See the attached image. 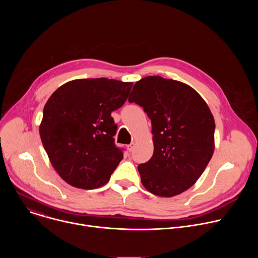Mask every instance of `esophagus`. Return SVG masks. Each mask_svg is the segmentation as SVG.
I'll return each instance as SVG.
<instances>
[{"instance_id":"obj_1","label":"esophagus","mask_w":258,"mask_h":258,"mask_svg":"<svg viewBox=\"0 0 258 258\" xmlns=\"http://www.w3.org/2000/svg\"><path fill=\"white\" fill-rule=\"evenodd\" d=\"M126 147H127V150H128L130 152H132V151L134 150V147H135V143H131V144H130V145H127Z\"/></svg>"}]
</instances>
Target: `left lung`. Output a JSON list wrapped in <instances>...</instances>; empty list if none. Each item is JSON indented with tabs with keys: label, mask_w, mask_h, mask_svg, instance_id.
<instances>
[{
	"label": "left lung",
	"mask_w": 258,
	"mask_h": 258,
	"mask_svg": "<svg viewBox=\"0 0 258 258\" xmlns=\"http://www.w3.org/2000/svg\"><path fill=\"white\" fill-rule=\"evenodd\" d=\"M128 102L140 105L151 119L154 152L138 170L143 186L160 197L191 188L214 151L213 115L190 86L161 77L137 82Z\"/></svg>",
	"instance_id": "obj_1"
}]
</instances>
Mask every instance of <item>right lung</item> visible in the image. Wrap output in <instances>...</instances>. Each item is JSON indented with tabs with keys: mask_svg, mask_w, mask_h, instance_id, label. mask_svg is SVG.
<instances>
[{
	"mask_svg": "<svg viewBox=\"0 0 258 258\" xmlns=\"http://www.w3.org/2000/svg\"><path fill=\"white\" fill-rule=\"evenodd\" d=\"M132 87L105 78L75 80L47 101L42 143L55 170L72 187L104 186L123 158L114 144L117 125L111 112L124 104Z\"/></svg>",
	"mask_w": 258,
	"mask_h": 258,
	"instance_id": "obj_1",
	"label": "right lung"
}]
</instances>
